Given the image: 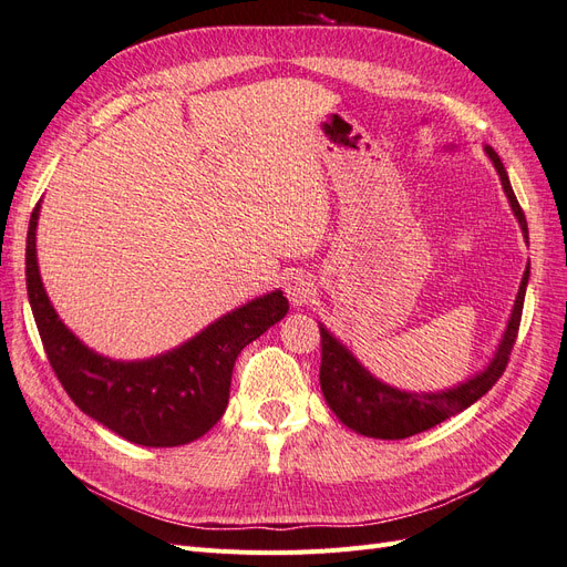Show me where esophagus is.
Instances as JSON below:
<instances>
[{
    "instance_id": "34e87169",
    "label": "esophagus",
    "mask_w": 567,
    "mask_h": 567,
    "mask_svg": "<svg viewBox=\"0 0 567 567\" xmlns=\"http://www.w3.org/2000/svg\"><path fill=\"white\" fill-rule=\"evenodd\" d=\"M286 296H288V300L293 302V305H307L310 302L312 298H315V293H317V288H315V281L307 277V274H293V277H288L286 279Z\"/></svg>"
}]
</instances>
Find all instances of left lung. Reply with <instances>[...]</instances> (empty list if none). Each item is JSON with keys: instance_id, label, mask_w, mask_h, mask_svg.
Wrapping results in <instances>:
<instances>
[{"instance_id": "obj_1", "label": "left lung", "mask_w": 567, "mask_h": 567, "mask_svg": "<svg viewBox=\"0 0 567 567\" xmlns=\"http://www.w3.org/2000/svg\"><path fill=\"white\" fill-rule=\"evenodd\" d=\"M487 153L496 167V173L502 177V186L508 196L511 208L516 213L520 229L527 238V219L516 194H513L504 163L499 161V156H496L494 148L487 146ZM527 279H529V267L523 274L511 321L506 326L504 340L499 350H496L492 364L483 373L473 375L471 381L461 383L452 390L419 394V392H400L381 381H375L373 375L359 364L329 331L323 329V326H319L321 331L319 383L333 414L348 427H352L354 433L381 437V440H404L416 433L431 431L433 425L461 414L463 409H468L473 402L483 398L485 392H489V388L499 381L502 373L506 371L511 350L516 346L518 329H520Z\"/></svg>"}]
</instances>
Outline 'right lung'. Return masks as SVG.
I'll list each match as a JSON object with an SVG mask.
<instances>
[{"instance_id":"right-lung-1","label":"right lung","mask_w":567,"mask_h":567,"mask_svg":"<svg viewBox=\"0 0 567 567\" xmlns=\"http://www.w3.org/2000/svg\"><path fill=\"white\" fill-rule=\"evenodd\" d=\"M38 215L40 203L25 244L28 298L68 398L109 431L144 447H177L208 433L227 409L236 357L286 317L281 290L238 307L173 352L146 362H113L84 348L51 307L35 255Z\"/></svg>"}]
</instances>
